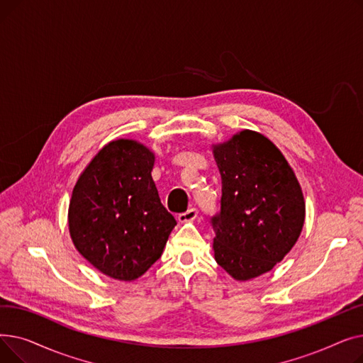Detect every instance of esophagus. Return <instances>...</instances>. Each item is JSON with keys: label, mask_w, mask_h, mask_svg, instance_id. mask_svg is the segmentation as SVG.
Segmentation results:
<instances>
[{"label": "esophagus", "mask_w": 363, "mask_h": 363, "mask_svg": "<svg viewBox=\"0 0 363 363\" xmlns=\"http://www.w3.org/2000/svg\"><path fill=\"white\" fill-rule=\"evenodd\" d=\"M197 216H199L197 208H196V207H191V208H188L186 212L179 213V215H178V222H181V223H185V222H193Z\"/></svg>", "instance_id": "34e87169"}]
</instances>
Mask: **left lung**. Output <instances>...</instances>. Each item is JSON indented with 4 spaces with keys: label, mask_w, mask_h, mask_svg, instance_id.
Returning a JSON list of instances; mask_svg holds the SVG:
<instances>
[{
    "label": "left lung",
    "mask_w": 363,
    "mask_h": 363,
    "mask_svg": "<svg viewBox=\"0 0 363 363\" xmlns=\"http://www.w3.org/2000/svg\"><path fill=\"white\" fill-rule=\"evenodd\" d=\"M220 212L212 218L215 260L237 281L269 272L303 230L306 204L294 170L262 133L244 129L212 145Z\"/></svg>",
    "instance_id": "1"
}]
</instances>
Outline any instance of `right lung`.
Wrapping results in <instances>:
<instances>
[{"label":"right lung","instance_id":"right-lung-1","mask_svg":"<svg viewBox=\"0 0 363 363\" xmlns=\"http://www.w3.org/2000/svg\"><path fill=\"white\" fill-rule=\"evenodd\" d=\"M155 160V152L135 140L110 141L73 188L70 238L94 268L113 279L144 275L177 225L152 181Z\"/></svg>","mask_w":363,"mask_h":363}]
</instances>
